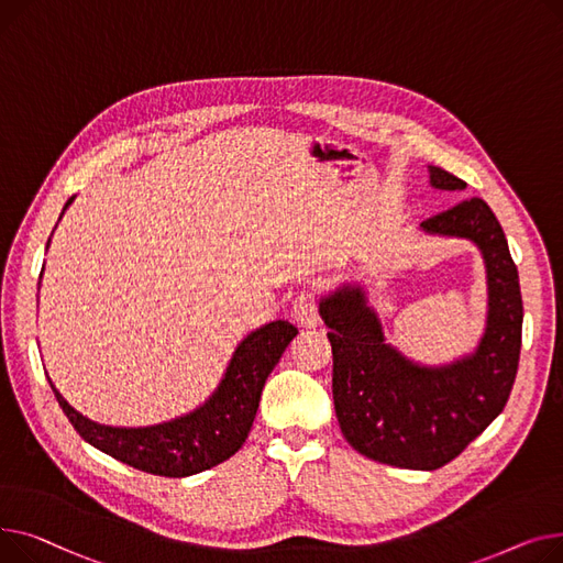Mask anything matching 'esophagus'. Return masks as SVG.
<instances>
[{
  "label": "esophagus",
  "instance_id": "34e87169",
  "mask_svg": "<svg viewBox=\"0 0 563 563\" xmlns=\"http://www.w3.org/2000/svg\"><path fill=\"white\" fill-rule=\"evenodd\" d=\"M290 316L297 324L302 327H316L320 322V313H318V295L313 290H302L297 292V297L292 300L290 307Z\"/></svg>",
  "mask_w": 563,
  "mask_h": 563
}]
</instances>
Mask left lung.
I'll return each instance as SVG.
<instances>
[{
  "label": "left lung",
  "mask_w": 563,
  "mask_h": 563,
  "mask_svg": "<svg viewBox=\"0 0 563 563\" xmlns=\"http://www.w3.org/2000/svg\"><path fill=\"white\" fill-rule=\"evenodd\" d=\"M432 186L464 190L466 181L429 168ZM429 234L479 245L488 277L486 334L473 356L422 368L384 343L377 316L358 288H341L320 305L334 356V409L345 441L379 464L437 471L464 452L498 418L518 373L522 297L505 231L479 197L420 224Z\"/></svg>",
  "instance_id": "8db88e82"
}]
</instances>
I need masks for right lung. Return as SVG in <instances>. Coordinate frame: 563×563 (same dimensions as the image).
I'll return each instance as SVG.
<instances>
[{
  "label": "right lung",
  "instance_id": "add662e5",
  "mask_svg": "<svg viewBox=\"0 0 563 563\" xmlns=\"http://www.w3.org/2000/svg\"><path fill=\"white\" fill-rule=\"evenodd\" d=\"M297 327L277 320L256 329L234 352L213 398L197 411L154 427H104L75 411L49 382L56 400L84 441L122 464L158 477H188L209 471L245 443L261 390L279 363Z\"/></svg>",
  "mask_w": 563,
  "mask_h": 563
}]
</instances>
